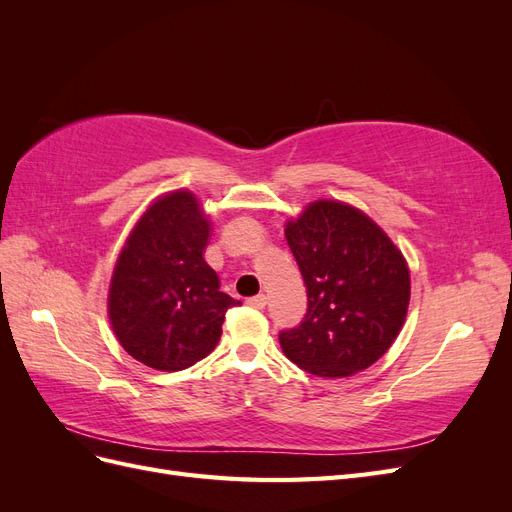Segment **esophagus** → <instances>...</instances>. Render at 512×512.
I'll return each instance as SVG.
<instances>
[{"mask_svg": "<svg viewBox=\"0 0 512 512\" xmlns=\"http://www.w3.org/2000/svg\"><path fill=\"white\" fill-rule=\"evenodd\" d=\"M247 305H250V307H256V309H262V307L267 305V297H265V294H256V297L247 299Z\"/></svg>", "mask_w": 512, "mask_h": 512, "instance_id": "esophagus-1", "label": "esophagus"}]
</instances>
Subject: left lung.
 <instances>
[{
  "label": "left lung",
  "mask_w": 512,
  "mask_h": 512,
  "mask_svg": "<svg viewBox=\"0 0 512 512\" xmlns=\"http://www.w3.org/2000/svg\"><path fill=\"white\" fill-rule=\"evenodd\" d=\"M307 288L299 329L280 333L284 354L320 378H348L393 346L410 305V269L393 239L342 200L307 203L284 226Z\"/></svg>",
  "instance_id": "left-lung-1"
}]
</instances>
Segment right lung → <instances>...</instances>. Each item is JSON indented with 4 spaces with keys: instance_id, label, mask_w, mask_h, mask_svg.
<instances>
[{
    "instance_id": "add662e5",
    "label": "right lung",
    "mask_w": 512,
    "mask_h": 512,
    "mask_svg": "<svg viewBox=\"0 0 512 512\" xmlns=\"http://www.w3.org/2000/svg\"><path fill=\"white\" fill-rule=\"evenodd\" d=\"M211 220L190 190L158 196L115 260L106 312L121 348L151 369L179 371L218 346L232 305L205 260Z\"/></svg>"
}]
</instances>
